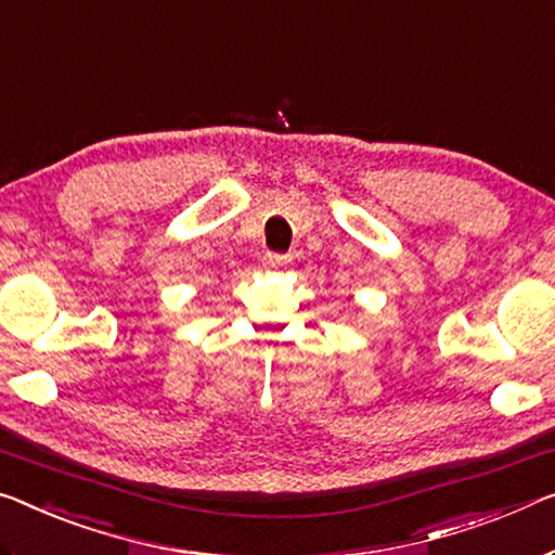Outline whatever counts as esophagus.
Wrapping results in <instances>:
<instances>
[{"mask_svg": "<svg viewBox=\"0 0 555 555\" xmlns=\"http://www.w3.org/2000/svg\"><path fill=\"white\" fill-rule=\"evenodd\" d=\"M286 256L284 254H267L263 256V267L267 269H281V267H286Z\"/></svg>", "mask_w": 555, "mask_h": 555, "instance_id": "esophagus-1", "label": "esophagus"}]
</instances>
